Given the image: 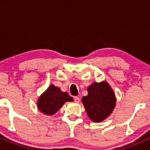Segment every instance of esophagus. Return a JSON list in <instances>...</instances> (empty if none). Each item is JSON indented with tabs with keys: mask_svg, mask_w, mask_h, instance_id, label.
<instances>
[{
	"mask_svg": "<svg viewBox=\"0 0 150 150\" xmlns=\"http://www.w3.org/2000/svg\"><path fill=\"white\" fill-rule=\"evenodd\" d=\"M74 101H75V103H79L80 102V98L77 97H74Z\"/></svg>",
	"mask_w": 150,
	"mask_h": 150,
	"instance_id": "obj_1",
	"label": "esophagus"
}]
</instances>
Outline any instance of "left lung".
Returning <instances> with one entry per match:
<instances>
[{"instance_id": "obj_1", "label": "left lung", "mask_w": 150, "mask_h": 150, "mask_svg": "<svg viewBox=\"0 0 150 150\" xmlns=\"http://www.w3.org/2000/svg\"><path fill=\"white\" fill-rule=\"evenodd\" d=\"M88 94L82 99L89 118L101 122L113 112L116 106V96L106 82H93L87 88Z\"/></svg>"}]
</instances>
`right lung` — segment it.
<instances>
[{
    "mask_svg": "<svg viewBox=\"0 0 150 150\" xmlns=\"http://www.w3.org/2000/svg\"><path fill=\"white\" fill-rule=\"evenodd\" d=\"M67 92H63L53 85H50L38 99L37 107L41 112L48 116L55 114L66 101H73Z\"/></svg>",
    "mask_w": 150,
    "mask_h": 150,
    "instance_id": "obj_1",
    "label": "right lung"
}]
</instances>
